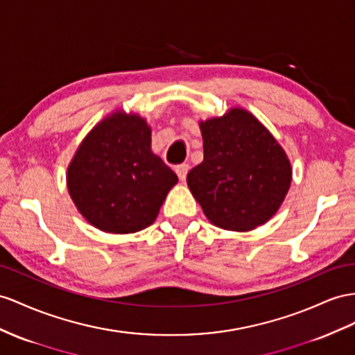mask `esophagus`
Here are the masks:
<instances>
[{
  "label": "esophagus",
  "mask_w": 355,
  "mask_h": 355,
  "mask_svg": "<svg viewBox=\"0 0 355 355\" xmlns=\"http://www.w3.org/2000/svg\"><path fill=\"white\" fill-rule=\"evenodd\" d=\"M175 172H177L178 178H180L181 181H184L186 177H187V172H189V165H187V163H181V165H178V166L175 168Z\"/></svg>",
  "instance_id": "34e87169"
}]
</instances>
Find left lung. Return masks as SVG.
<instances>
[{"label": "left lung", "instance_id": "obj_1", "mask_svg": "<svg viewBox=\"0 0 355 355\" xmlns=\"http://www.w3.org/2000/svg\"><path fill=\"white\" fill-rule=\"evenodd\" d=\"M204 160L187 186L207 219L228 231H250L276 214L293 169L284 148L246 109L199 123Z\"/></svg>", "mask_w": 355, "mask_h": 355}]
</instances>
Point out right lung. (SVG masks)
I'll use <instances>...</instances> for the list:
<instances>
[{
	"label": "right lung",
	"mask_w": 355,
	"mask_h": 355,
	"mask_svg": "<svg viewBox=\"0 0 355 355\" xmlns=\"http://www.w3.org/2000/svg\"><path fill=\"white\" fill-rule=\"evenodd\" d=\"M177 181L151 151L147 121L123 111L107 115L85 136L67 169V189L79 213L112 234L150 226Z\"/></svg>",
	"instance_id": "obj_1"
}]
</instances>
